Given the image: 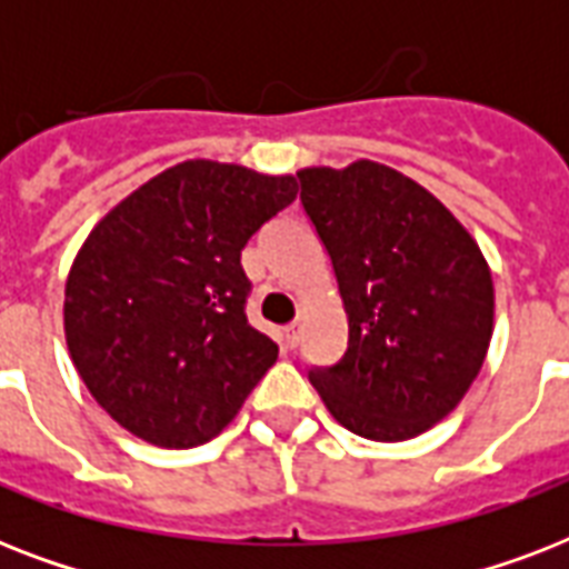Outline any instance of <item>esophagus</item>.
Wrapping results in <instances>:
<instances>
[{
    "label": "esophagus",
    "instance_id": "1",
    "mask_svg": "<svg viewBox=\"0 0 569 569\" xmlns=\"http://www.w3.org/2000/svg\"><path fill=\"white\" fill-rule=\"evenodd\" d=\"M283 339L289 348H298V342H301V328H298V325H289V328H283Z\"/></svg>",
    "mask_w": 569,
    "mask_h": 569
}]
</instances>
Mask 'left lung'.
Segmentation results:
<instances>
[{"instance_id":"left-lung-1","label":"left lung","mask_w":569,"mask_h":569,"mask_svg":"<svg viewBox=\"0 0 569 569\" xmlns=\"http://www.w3.org/2000/svg\"><path fill=\"white\" fill-rule=\"evenodd\" d=\"M301 206L328 250L348 348L312 366L339 425L410 440L449 416L493 337V277L458 218L419 182L378 162L307 168Z\"/></svg>"}]
</instances>
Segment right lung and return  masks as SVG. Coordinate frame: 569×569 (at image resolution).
<instances>
[{"mask_svg":"<svg viewBox=\"0 0 569 569\" xmlns=\"http://www.w3.org/2000/svg\"><path fill=\"white\" fill-rule=\"evenodd\" d=\"M295 197V177L191 159L93 227L67 277L64 330L114 422L164 449L209 442L232 422L277 360L244 316L241 250Z\"/></svg>","mask_w":569,"mask_h":569,"instance_id":"right-lung-1","label":"right lung"}]
</instances>
